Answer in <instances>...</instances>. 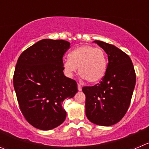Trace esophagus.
Masks as SVG:
<instances>
[{
	"instance_id": "1",
	"label": "esophagus",
	"mask_w": 149,
	"mask_h": 149,
	"mask_svg": "<svg viewBox=\"0 0 149 149\" xmlns=\"http://www.w3.org/2000/svg\"><path fill=\"white\" fill-rule=\"evenodd\" d=\"M78 90H79V91H81L82 90L81 86L79 84H78Z\"/></svg>"
}]
</instances>
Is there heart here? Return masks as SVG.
Instances as JSON below:
<instances>
[{
	"mask_svg": "<svg viewBox=\"0 0 149 149\" xmlns=\"http://www.w3.org/2000/svg\"><path fill=\"white\" fill-rule=\"evenodd\" d=\"M63 66L68 77H72L79 67V74L89 83H97L105 76L107 59L103 50L89 45H82L72 50Z\"/></svg>",
	"mask_w": 149,
	"mask_h": 149,
	"instance_id": "1",
	"label": "heart"
}]
</instances>
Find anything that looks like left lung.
I'll use <instances>...</instances> for the list:
<instances>
[{"mask_svg":"<svg viewBox=\"0 0 149 149\" xmlns=\"http://www.w3.org/2000/svg\"><path fill=\"white\" fill-rule=\"evenodd\" d=\"M108 55L106 73L100 84L84 86L86 116L92 123L111 126L119 122L127 111L135 89L136 76L132 60L119 48L95 41Z\"/></svg>","mask_w":149,"mask_h":149,"instance_id":"1","label":"left lung"}]
</instances>
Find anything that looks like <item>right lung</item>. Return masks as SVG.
<instances>
[{"label":"right lung","mask_w":149,"mask_h":149,"mask_svg":"<svg viewBox=\"0 0 149 149\" xmlns=\"http://www.w3.org/2000/svg\"><path fill=\"white\" fill-rule=\"evenodd\" d=\"M70 48L64 40L43 39L23 52L14 73L21 112L34 127L49 130L66 118L63 102L77 93L76 81L63 73V57Z\"/></svg>","instance_id":"1"}]
</instances>
